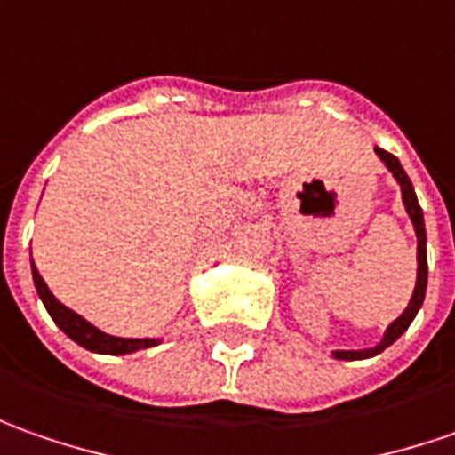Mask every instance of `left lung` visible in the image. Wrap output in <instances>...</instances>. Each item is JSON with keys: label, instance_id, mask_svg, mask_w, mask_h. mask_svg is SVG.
<instances>
[{"label": "left lung", "instance_id": "left-lung-1", "mask_svg": "<svg viewBox=\"0 0 455 455\" xmlns=\"http://www.w3.org/2000/svg\"><path fill=\"white\" fill-rule=\"evenodd\" d=\"M375 153H378V158L383 161L385 168L393 173V179L400 183V194H403V206H405V212L411 216V224L415 228V239H418V276H415V290L413 297H411V302L408 307L403 309V315H400L398 320L390 322L387 324V330L380 337V342L378 345H372V347H365V350H332V357L335 360H368V357H375V355H380L385 347H390L395 339H398L408 327H411V322L415 320V315H418V309L423 307V299H426V287H428V254H426V242H428V236H426V221H423V209H420V204H418V196H415V188L411 179H408V173L403 171V165L400 161L393 156V153H387V150L378 148L375 146Z\"/></svg>", "mask_w": 455, "mask_h": 455}]
</instances>
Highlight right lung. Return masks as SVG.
<instances>
[{
    "instance_id": "1",
    "label": "right lung",
    "mask_w": 455,
    "mask_h": 455,
    "mask_svg": "<svg viewBox=\"0 0 455 455\" xmlns=\"http://www.w3.org/2000/svg\"><path fill=\"white\" fill-rule=\"evenodd\" d=\"M32 279H35V290L40 294L42 305L50 312V317L55 320V324L70 337L72 342H77L80 347H85L90 353H100V355H131L138 353V350H146V347H153L158 345L161 339L158 337H116L108 335L98 330L95 324H90L85 317H80L77 312H72L70 307H65L55 294L50 291V287L44 284V279L37 272L35 261H32Z\"/></svg>"
}]
</instances>
